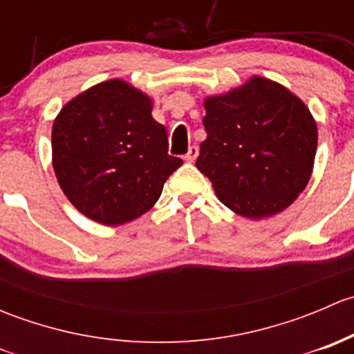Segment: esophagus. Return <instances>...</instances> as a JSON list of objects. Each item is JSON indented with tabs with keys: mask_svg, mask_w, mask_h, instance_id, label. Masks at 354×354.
I'll use <instances>...</instances> for the list:
<instances>
[{
	"mask_svg": "<svg viewBox=\"0 0 354 354\" xmlns=\"http://www.w3.org/2000/svg\"><path fill=\"white\" fill-rule=\"evenodd\" d=\"M198 156V147L197 145H192L190 149H188V152L185 154V160H188V162H194L195 159H197Z\"/></svg>",
	"mask_w": 354,
	"mask_h": 354,
	"instance_id": "1",
	"label": "esophagus"
}]
</instances>
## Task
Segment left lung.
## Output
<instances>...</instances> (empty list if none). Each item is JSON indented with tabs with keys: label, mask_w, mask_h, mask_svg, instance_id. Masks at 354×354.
Instances as JSON below:
<instances>
[{
	"label": "left lung",
	"mask_w": 354,
	"mask_h": 354,
	"mask_svg": "<svg viewBox=\"0 0 354 354\" xmlns=\"http://www.w3.org/2000/svg\"><path fill=\"white\" fill-rule=\"evenodd\" d=\"M203 106L207 138L197 167L217 198L250 219L291 205L312 176L317 152V123L301 99L269 78L252 77Z\"/></svg>",
	"instance_id": "8db88e82"
}]
</instances>
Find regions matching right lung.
<instances>
[{"mask_svg": "<svg viewBox=\"0 0 354 354\" xmlns=\"http://www.w3.org/2000/svg\"><path fill=\"white\" fill-rule=\"evenodd\" d=\"M51 138L63 194L78 212L106 226L152 209L183 164L167 154V131L152 118V99L120 78L66 102Z\"/></svg>", "mask_w": 354, "mask_h": 354, "instance_id": "obj_1", "label": "right lung"}]
</instances>
